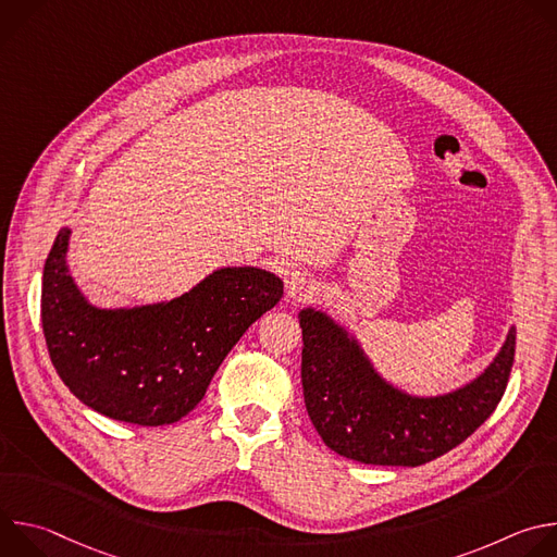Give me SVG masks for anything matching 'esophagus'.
<instances>
[{
    "instance_id": "esophagus-1",
    "label": "esophagus",
    "mask_w": 557,
    "mask_h": 557,
    "mask_svg": "<svg viewBox=\"0 0 557 557\" xmlns=\"http://www.w3.org/2000/svg\"><path fill=\"white\" fill-rule=\"evenodd\" d=\"M314 284H317V280L304 269H293L284 277V286L290 297H306L308 293L314 290Z\"/></svg>"
}]
</instances>
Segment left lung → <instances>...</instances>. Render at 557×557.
<instances>
[{"instance_id": "8db88e82", "label": "left lung", "mask_w": 557, "mask_h": 557, "mask_svg": "<svg viewBox=\"0 0 557 557\" xmlns=\"http://www.w3.org/2000/svg\"><path fill=\"white\" fill-rule=\"evenodd\" d=\"M301 385L322 441L366 465L417 467L479 430L498 408L516 357V329L494 363L469 385L417 399L387 385L348 335L317 310H301Z\"/></svg>"}]
</instances>
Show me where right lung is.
I'll use <instances>...</instances> for the list:
<instances>
[{
  "label": "right lung",
  "instance_id": "right-lung-1",
  "mask_svg": "<svg viewBox=\"0 0 557 557\" xmlns=\"http://www.w3.org/2000/svg\"><path fill=\"white\" fill-rule=\"evenodd\" d=\"M67 240L61 228L44 267L48 355L78 401L123 423L156 428L189 414L228 350L284 293L269 271L220 269L168 304L101 310L67 275Z\"/></svg>",
  "mask_w": 557,
  "mask_h": 557
}]
</instances>
